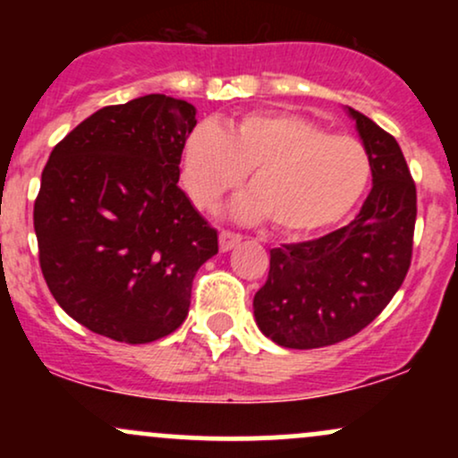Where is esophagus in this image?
<instances>
[{"label": "esophagus", "instance_id": "34e87169", "mask_svg": "<svg viewBox=\"0 0 458 458\" xmlns=\"http://www.w3.org/2000/svg\"><path fill=\"white\" fill-rule=\"evenodd\" d=\"M239 243H241V234L228 233V230H222V233H219V250L222 251H230Z\"/></svg>", "mask_w": 458, "mask_h": 458}]
</instances>
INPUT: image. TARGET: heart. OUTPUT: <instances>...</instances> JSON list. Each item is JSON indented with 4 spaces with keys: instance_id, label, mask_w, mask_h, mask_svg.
<instances>
[{
    "instance_id": "heart-1",
    "label": "heart",
    "mask_w": 458,
    "mask_h": 458,
    "mask_svg": "<svg viewBox=\"0 0 458 458\" xmlns=\"http://www.w3.org/2000/svg\"><path fill=\"white\" fill-rule=\"evenodd\" d=\"M251 172V191L230 204L241 222L267 215L282 233L301 234L340 222L370 181L360 140L325 133L308 118L254 112L230 124L199 123L182 146V185L198 208H211Z\"/></svg>"
}]
</instances>
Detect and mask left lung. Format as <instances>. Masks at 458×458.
Wrapping results in <instances>:
<instances>
[{"mask_svg": "<svg viewBox=\"0 0 458 458\" xmlns=\"http://www.w3.org/2000/svg\"><path fill=\"white\" fill-rule=\"evenodd\" d=\"M355 120L370 157L372 189L344 228L271 250L254 297L256 325L286 349H318L355 335L392 301L411 265L415 185L401 146L364 114Z\"/></svg>", "mask_w": 458, "mask_h": 458, "instance_id": "8db88e82", "label": "left lung"}]
</instances>
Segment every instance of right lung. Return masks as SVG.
Instances as JSON below:
<instances>
[{"instance_id":"obj_1","label":"right lung","mask_w":458,"mask_h":458,"mask_svg":"<svg viewBox=\"0 0 458 458\" xmlns=\"http://www.w3.org/2000/svg\"><path fill=\"white\" fill-rule=\"evenodd\" d=\"M196 107L146 94L77 124L51 152L34 204L40 269L71 318L146 344L187 318L217 230L178 187Z\"/></svg>"}]
</instances>
